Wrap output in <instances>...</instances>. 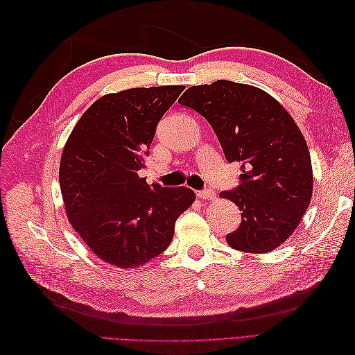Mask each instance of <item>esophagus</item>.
<instances>
[{"label": "esophagus", "mask_w": 355, "mask_h": 355, "mask_svg": "<svg viewBox=\"0 0 355 355\" xmlns=\"http://www.w3.org/2000/svg\"><path fill=\"white\" fill-rule=\"evenodd\" d=\"M214 196H216V192H214L213 189H202V191L197 192V197L201 200H213Z\"/></svg>", "instance_id": "obj_1"}]
</instances>
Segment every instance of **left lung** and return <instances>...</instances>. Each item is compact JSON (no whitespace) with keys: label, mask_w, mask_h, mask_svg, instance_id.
<instances>
[{"label":"left lung","mask_w":355,"mask_h":355,"mask_svg":"<svg viewBox=\"0 0 355 355\" xmlns=\"http://www.w3.org/2000/svg\"><path fill=\"white\" fill-rule=\"evenodd\" d=\"M179 103L202 115L216 133L228 163L241 164L240 185L220 197L241 210L231 247L266 253L293 234L313 196V167L293 118L253 85L218 80L189 87Z\"/></svg>","instance_id":"obj_1"}]
</instances>
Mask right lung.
<instances>
[{
  "label": "right lung",
  "instance_id": "obj_1",
  "mask_svg": "<svg viewBox=\"0 0 355 355\" xmlns=\"http://www.w3.org/2000/svg\"><path fill=\"white\" fill-rule=\"evenodd\" d=\"M184 85L106 94L83 114L63 149L59 182L72 228L90 250L116 268L163 253L194 191L148 185L139 176L158 121Z\"/></svg>",
  "mask_w": 355,
  "mask_h": 355
}]
</instances>
